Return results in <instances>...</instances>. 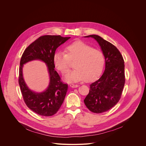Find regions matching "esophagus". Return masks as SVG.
<instances>
[{"label":"esophagus","instance_id":"34e87169","mask_svg":"<svg viewBox=\"0 0 146 146\" xmlns=\"http://www.w3.org/2000/svg\"><path fill=\"white\" fill-rule=\"evenodd\" d=\"M70 87H72V88H77L78 87V85H76V84H71L70 85Z\"/></svg>","mask_w":146,"mask_h":146}]
</instances>
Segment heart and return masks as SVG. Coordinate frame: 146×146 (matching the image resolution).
Wrapping results in <instances>:
<instances>
[{"label":"heart","mask_w":146,"mask_h":146,"mask_svg":"<svg viewBox=\"0 0 146 146\" xmlns=\"http://www.w3.org/2000/svg\"><path fill=\"white\" fill-rule=\"evenodd\" d=\"M66 54L57 51L54 54L55 66L62 74L69 71L70 61H75L74 70L65 76L68 82H78L84 80L90 82L98 78L102 73L105 64V56L99 50L81 41H77L67 46Z\"/></svg>","instance_id":"heart-1"}]
</instances>
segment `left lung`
Instances as JSON below:
<instances>
[{
  "label": "left lung",
  "mask_w": 146,
  "mask_h": 146,
  "mask_svg": "<svg viewBox=\"0 0 146 146\" xmlns=\"http://www.w3.org/2000/svg\"><path fill=\"white\" fill-rule=\"evenodd\" d=\"M94 38L105 58V70L102 76L90 85L89 94L84 100L87 108L95 113L108 111L118 102L125 84L124 61L115 46L98 35Z\"/></svg>",
  "instance_id": "left-lung-1"
}]
</instances>
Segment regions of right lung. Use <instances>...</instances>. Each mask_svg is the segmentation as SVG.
I'll return each mask as SVG.
<instances>
[{"instance_id": "obj_1", "label": "right lung", "mask_w": 146, "mask_h": 146, "mask_svg": "<svg viewBox=\"0 0 146 146\" xmlns=\"http://www.w3.org/2000/svg\"><path fill=\"white\" fill-rule=\"evenodd\" d=\"M70 38L60 35L40 36L25 49L21 59L18 79L21 91L27 106L38 115L46 117L53 115L64 102L68 86L60 81L58 73L55 70L53 56L56 48ZM35 60L45 62L50 76L49 86L41 93L30 90L23 77V65Z\"/></svg>"}]
</instances>
